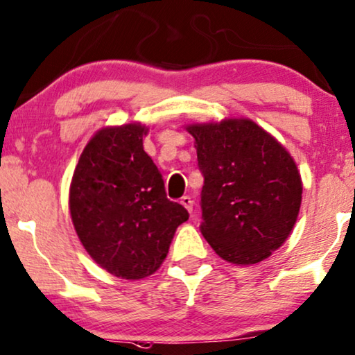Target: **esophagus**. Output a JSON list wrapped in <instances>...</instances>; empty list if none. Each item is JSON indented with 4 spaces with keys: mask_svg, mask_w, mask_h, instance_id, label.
Wrapping results in <instances>:
<instances>
[{
    "mask_svg": "<svg viewBox=\"0 0 355 355\" xmlns=\"http://www.w3.org/2000/svg\"><path fill=\"white\" fill-rule=\"evenodd\" d=\"M181 204H182L184 207H186L187 211H191V214H192V209H194V200H192L191 197H189V196H184L182 199H181Z\"/></svg>",
    "mask_w": 355,
    "mask_h": 355,
    "instance_id": "34e87169",
    "label": "esophagus"
}]
</instances>
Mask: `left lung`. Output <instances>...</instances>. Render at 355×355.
<instances>
[{
    "mask_svg": "<svg viewBox=\"0 0 355 355\" xmlns=\"http://www.w3.org/2000/svg\"><path fill=\"white\" fill-rule=\"evenodd\" d=\"M204 176L200 232L222 259L256 264L282 246L297 222L302 179L287 150L248 119L197 123Z\"/></svg>",
    "mask_w": 355,
    "mask_h": 355,
    "instance_id": "8db88e82",
    "label": "left lung"
}]
</instances>
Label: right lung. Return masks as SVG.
<instances>
[{
  "label": "right lung",
  "mask_w": 355,
  "mask_h": 355,
  "mask_svg": "<svg viewBox=\"0 0 355 355\" xmlns=\"http://www.w3.org/2000/svg\"><path fill=\"white\" fill-rule=\"evenodd\" d=\"M144 135L140 123L99 130L83 150L70 187L71 220L85 250L107 272L130 280L158 270L189 218L166 197Z\"/></svg>",
  "instance_id": "1"
}]
</instances>
